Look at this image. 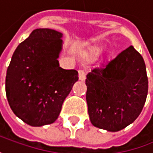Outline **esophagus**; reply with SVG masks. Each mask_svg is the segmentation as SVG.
<instances>
[{
    "label": "esophagus",
    "instance_id": "esophagus-1",
    "mask_svg": "<svg viewBox=\"0 0 153 153\" xmlns=\"http://www.w3.org/2000/svg\"><path fill=\"white\" fill-rule=\"evenodd\" d=\"M78 77H79V80L84 81L86 78V74L85 71L83 70H79L78 71Z\"/></svg>",
    "mask_w": 153,
    "mask_h": 153
}]
</instances>
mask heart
Returning a JSON list of instances; mask_svg holds the SVG:
<instances>
[{
	"label": "heart",
	"mask_w": 153,
	"mask_h": 153,
	"mask_svg": "<svg viewBox=\"0 0 153 153\" xmlns=\"http://www.w3.org/2000/svg\"><path fill=\"white\" fill-rule=\"evenodd\" d=\"M99 53H100L99 51L92 50L90 51L86 52V53H84L83 57H85L86 59H88V60H93V59H95V58L99 55Z\"/></svg>",
	"instance_id": "heart-1"
}]
</instances>
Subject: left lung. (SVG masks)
<instances>
[{"label": "left lung", "instance_id": "8db88e82", "mask_svg": "<svg viewBox=\"0 0 153 153\" xmlns=\"http://www.w3.org/2000/svg\"><path fill=\"white\" fill-rule=\"evenodd\" d=\"M86 101L93 126L118 132L132 124L148 92L146 64L134 46L87 75Z\"/></svg>", "mask_w": 153, "mask_h": 153}]
</instances>
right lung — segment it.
Masks as SVG:
<instances>
[{
	"mask_svg": "<svg viewBox=\"0 0 153 153\" xmlns=\"http://www.w3.org/2000/svg\"><path fill=\"white\" fill-rule=\"evenodd\" d=\"M62 38V33L52 29H35L12 56L6 95L13 114L30 126L53 123L78 80L76 70L59 66Z\"/></svg>",
	"mask_w": 153,
	"mask_h": 153,
	"instance_id": "obj_1",
	"label": "right lung"
}]
</instances>
